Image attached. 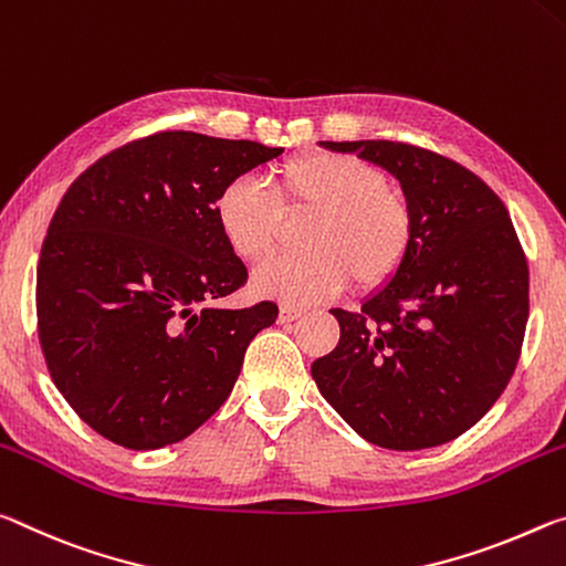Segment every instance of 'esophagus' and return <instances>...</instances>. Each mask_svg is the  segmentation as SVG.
Listing matches in <instances>:
<instances>
[{
    "label": "esophagus",
    "mask_w": 566,
    "mask_h": 566,
    "mask_svg": "<svg viewBox=\"0 0 566 566\" xmlns=\"http://www.w3.org/2000/svg\"><path fill=\"white\" fill-rule=\"evenodd\" d=\"M301 316H303V308H295V305H281V311H277V321L281 323L298 321Z\"/></svg>",
    "instance_id": "obj_1"
}]
</instances>
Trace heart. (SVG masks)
<instances>
[{"mask_svg":"<svg viewBox=\"0 0 566 566\" xmlns=\"http://www.w3.org/2000/svg\"><path fill=\"white\" fill-rule=\"evenodd\" d=\"M283 212H313L303 253L258 268L253 293L283 303L331 298L354 281L358 291L391 283L413 245V210L384 170L354 155L305 153L271 172V188L235 178L216 196L226 243L248 263L273 253Z\"/></svg>","mask_w":566,"mask_h":566,"instance_id":"heart-1","label":"heart"}]
</instances>
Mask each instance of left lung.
Returning a JSON list of instances; mask_svg holds the SVG:
<instances>
[{
  "instance_id": "obj_1",
  "label": "left lung",
  "mask_w": 566,
  "mask_h": 566,
  "mask_svg": "<svg viewBox=\"0 0 566 566\" xmlns=\"http://www.w3.org/2000/svg\"><path fill=\"white\" fill-rule=\"evenodd\" d=\"M321 145L394 175L413 210V245L358 311H331L338 346L311 376L368 443L441 447L492 409L522 354L530 268L512 218L484 180L423 147Z\"/></svg>"
}]
</instances>
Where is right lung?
I'll use <instances>...</instances> for the list:
<instances>
[{
	"label": "right lung",
	"mask_w": 566,
	"mask_h": 566,
	"mask_svg": "<svg viewBox=\"0 0 566 566\" xmlns=\"http://www.w3.org/2000/svg\"><path fill=\"white\" fill-rule=\"evenodd\" d=\"M281 153L175 129L99 157L64 192L36 265V323L54 386L99 437L163 449L226 403L277 305H216L248 277L216 196Z\"/></svg>",
	"instance_id": "right-lung-1"
}]
</instances>
